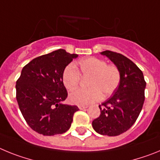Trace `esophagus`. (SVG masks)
Returning a JSON list of instances; mask_svg holds the SVG:
<instances>
[{
  "mask_svg": "<svg viewBox=\"0 0 160 160\" xmlns=\"http://www.w3.org/2000/svg\"><path fill=\"white\" fill-rule=\"evenodd\" d=\"M78 108L80 110H85V109L87 108V106H78Z\"/></svg>",
  "mask_w": 160,
  "mask_h": 160,
  "instance_id": "34e87169",
  "label": "esophagus"
}]
</instances>
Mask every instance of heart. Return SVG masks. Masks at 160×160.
<instances>
[{
  "instance_id": "1",
  "label": "heart",
  "mask_w": 160,
  "mask_h": 160,
  "mask_svg": "<svg viewBox=\"0 0 160 160\" xmlns=\"http://www.w3.org/2000/svg\"><path fill=\"white\" fill-rule=\"evenodd\" d=\"M80 73L90 77L87 81L88 89H79L71 93L69 99L72 104L87 106L101 99L102 96L108 97L117 90L121 80L118 68L107 65L105 61L90 57L82 59L78 62ZM80 82V73L74 64L70 63L63 70L62 82L68 90L77 88Z\"/></svg>"
}]
</instances>
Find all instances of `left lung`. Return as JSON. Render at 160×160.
<instances>
[{
	"label": "left lung",
	"instance_id": "8db88e82",
	"mask_svg": "<svg viewBox=\"0 0 160 160\" xmlns=\"http://www.w3.org/2000/svg\"><path fill=\"white\" fill-rule=\"evenodd\" d=\"M101 54L116 66L121 80L113 96L99 105L101 114L93 121L92 126L100 135L117 136L131 128L140 114L146 82L140 69L122 54L110 50Z\"/></svg>",
	"mask_w": 160,
	"mask_h": 160
}]
</instances>
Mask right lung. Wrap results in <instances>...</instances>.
<instances>
[{"instance_id":"right-lung-1","label":"right lung","mask_w":160,"mask_h":160,"mask_svg":"<svg viewBox=\"0 0 160 160\" xmlns=\"http://www.w3.org/2000/svg\"><path fill=\"white\" fill-rule=\"evenodd\" d=\"M78 56L60 49L32 59L22 69L17 81V101L26 122L36 132L50 136L70 129L79 109L63 103L68 94L62 73Z\"/></svg>"}]
</instances>
